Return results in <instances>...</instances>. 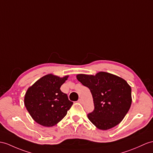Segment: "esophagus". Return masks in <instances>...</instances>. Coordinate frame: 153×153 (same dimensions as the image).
<instances>
[{"label": "esophagus", "instance_id": "1", "mask_svg": "<svg viewBox=\"0 0 153 153\" xmlns=\"http://www.w3.org/2000/svg\"><path fill=\"white\" fill-rule=\"evenodd\" d=\"M78 102H79V103L82 104L83 103V100H82V99H79V100H78Z\"/></svg>", "mask_w": 153, "mask_h": 153}]
</instances>
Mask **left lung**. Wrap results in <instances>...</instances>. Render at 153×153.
<instances>
[{
    "label": "left lung",
    "mask_w": 153,
    "mask_h": 153,
    "mask_svg": "<svg viewBox=\"0 0 153 153\" xmlns=\"http://www.w3.org/2000/svg\"><path fill=\"white\" fill-rule=\"evenodd\" d=\"M76 79L90 89L95 108L88 117L97 128L110 129L123 120L132 104L131 88L126 80L102 71L95 75L79 74Z\"/></svg>",
    "instance_id": "obj_1"
}]
</instances>
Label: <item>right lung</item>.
I'll return each instance as SVG.
<instances>
[{
    "label": "right lung",
    "mask_w": 153,
    "mask_h": 153,
    "mask_svg": "<svg viewBox=\"0 0 153 153\" xmlns=\"http://www.w3.org/2000/svg\"><path fill=\"white\" fill-rule=\"evenodd\" d=\"M69 76L62 78L48 74L28 88L25 105L32 119L44 126H53L64 118L73 102L60 90Z\"/></svg>",
    "instance_id": "right-lung-1"
}]
</instances>
